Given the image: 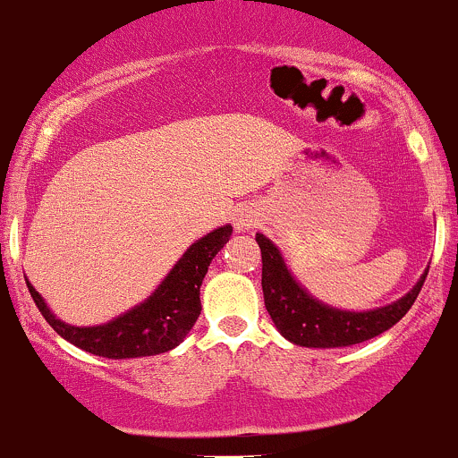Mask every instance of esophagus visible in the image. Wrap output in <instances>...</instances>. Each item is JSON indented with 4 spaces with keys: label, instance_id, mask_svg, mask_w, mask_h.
<instances>
[{
    "label": "esophagus",
    "instance_id": "esophagus-1",
    "mask_svg": "<svg viewBox=\"0 0 458 458\" xmlns=\"http://www.w3.org/2000/svg\"><path fill=\"white\" fill-rule=\"evenodd\" d=\"M233 225L235 229H249L250 225H253V216H250L249 211H240V214H235Z\"/></svg>",
    "mask_w": 458,
    "mask_h": 458
}]
</instances>
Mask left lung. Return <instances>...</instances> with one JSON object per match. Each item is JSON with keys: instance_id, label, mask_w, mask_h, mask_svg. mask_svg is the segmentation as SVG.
Here are the masks:
<instances>
[{"instance_id": "left-lung-1", "label": "left lung", "mask_w": 458, "mask_h": 458, "mask_svg": "<svg viewBox=\"0 0 458 458\" xmlns=\"http://www.w3.org/2000/svg\"><path fill=\"white\" fill-rule=\"evenodd\" d=\"M255 242L262 250L264 306L279 334L301 347H349L386 332L411 310L428 275L426 270L404 297L388 306L365 310V312H349V310L332 308L314 299L293 277L279 249L267 235L258 233Z\"/></svg>"}]
</instances>
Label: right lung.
Returning <instances> with one entry per match:
<instances>
[{"label": "right lung", "instance_id": "add662e5", "mask_svg": "<svg viewBox=\"0 0 458 458\" xmlns=\"http://www.w3.org/2000/svg\"><path fill=\"white\" fill-rule=\"evenodd\" d=\"M231 231L233 227L225 225L196 240L148 299L102 326L76 327L63 323L50 312L30 282L28 288L54 332L61 334L72 345L115 360L157 356L174 349L194 327L200 314V284L208 275L211 259L229 242Z\"/></svg>", "mask_w": 458, "mask_h": 458}]
</instances>
